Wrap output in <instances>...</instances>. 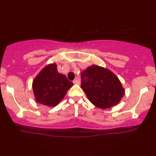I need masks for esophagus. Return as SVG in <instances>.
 Segmentation results:
<instances>
[{"mask_svg":"<svg viewBox=\"0 0 156 156\" xmlns=\"http://www.w3.org/2000/svg\"><path fill=\"white\" fill-rule=\"evenodd\" d=\"M73 83L74 84H80V80L78 78H76L74 80H73Z\"/></svg>","mask_w":156,"mask_h":156,"instance_id":"34e87169","label":"esophagus"}]
</instances>
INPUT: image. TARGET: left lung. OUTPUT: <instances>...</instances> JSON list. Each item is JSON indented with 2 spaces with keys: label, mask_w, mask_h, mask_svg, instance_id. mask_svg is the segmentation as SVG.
<instances>
[{
  "label": "left lung",
  "mask_w": 156,
  "mask_h": 156,
  "mask_svg": "<svg viewBox=\"0 0 156 156\" xmlns=\"http://www.w3.org/2000/svg\"><path fill=\"white\" fill-rule=\"evenodd\" d=\"M81 88L89 101L100 108L116 105L124 95L125 89L118 77L106 68L93 65L81 73Z\"/></svg>",
  "instance_id": "1"
}]
</instances>
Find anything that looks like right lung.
<instances>
[{"instance_id":"obj_1","label":"right lung","mask_w":156,"mask_h":156,"mask_svg":"<svg viewBox=\"0 0 156 156\" xmlns=\"http://www.w3.org/2000/svg\"><path fill=\"white\" fill-rule=\"evenodd\" d=\"M73 85V82L58 72L56 64L53 63L44 67L36 76L32 88L39 103L54 107L62 101Z\"/></svg>"}]
</instances>
